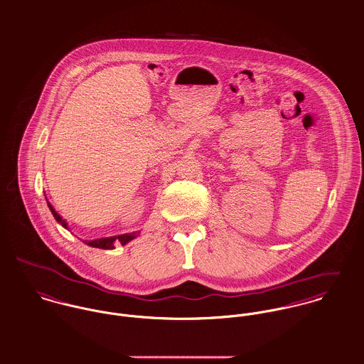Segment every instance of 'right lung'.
<instances>
[{
  "label": "right lung",
  "instance_id": "add662e5",
  "mask_svg": "<svg viewBox=\"0 0 364 364\" xmlns=\"http://www.w3.org/2000/svg\"><path fill=\"white\" fill-rule=\"evenodd\" d=\"M48 200V199H46ZM48 206L50 208V211H52L53 215H54V218H55V221L57 223H60L64 228H67L68 230V224H67V221L54 210L52 205L49 203V200H48ZM140 234V231H137V232H130V234H122V235H116V237H106V238H98V240H92V241H85V244L87 245H90V247H94V248H101V250H113L114 248V241H119L122 245H124V244H127V242H130L132 240H134L137 235Z\"/></svg>",
  "mask_w": 364,
  "mask_h": 364
}]
</instances>
